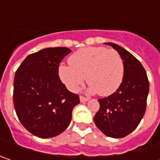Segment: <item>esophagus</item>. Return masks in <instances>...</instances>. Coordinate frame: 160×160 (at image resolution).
<instances>
[{
  "label": "esophagus",
  "instance_id": "34e87169",
  "mask_svg": "<svg viewBox=\"0 0 160 160\" xmlns=\"http://www.w3.org/2000/svg\"><path fill=\"white\" fill-rule=\"evenodd\" d=\"M88 98H85V97H83V96H80V102H88Z\"/></svg>",
  "mask_w": 160,
  "mask_h": 160
}]
</instances>
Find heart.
<instances>
[{"label": "heart", "mask_w": 160, "mask_h": 160, "mask_svg": "<svg viewBox=\"0 0 160 160\" xmlns=\"http://www.w3.org/2000/svg\"><path fill=\"white\" fill-rule=\"evenodd\" d=\"M68 63L58 67V77L72 92L80 90L85 77L90 93L110 95L124 77L123 58L117 51L105 47L83 48L71 55Z\"/></svg>", "instance_id": "b5f03b06"}]
</instances>
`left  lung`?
<instances>
[{"label":"left lung","mask_w":160,"mask_h":160,"mask_svg":"<svg viewBox=\"0 0 160 160\" xmlns=\"http://www.w3.org/2000/svg\"><path fill=\"white\" fill-rule=\"evenodd\" d=\"M119 53L124 61V77L114 93L98 100L100 109L94 116L96 126L105 135L123 138L138 126L146 110L149 80L142 65L124 48L105 42Z\"/></svg>","instance_id":"8db88e82"}]
</instances>
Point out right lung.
Returning <instances> with one entry per match:
<instances>
[{
	"mask_svg": "<svg viewBox=\"0 0 160 160\" xmlns=\"http://www.w3.org/2000/svg\"><path fill=\"white\" fill-rule=\"evenodd\" d=\"M71 51L66 47L42 49L24 59L14 78L13 102L24 127L39 138L57 136L68 128L79 96L58 77V66Z\"/></svg>",
	"mask_w": 160,
	"mask_h": 160,
	"instance_id": "1",
	"label": "right lung"
}]
</instances>
